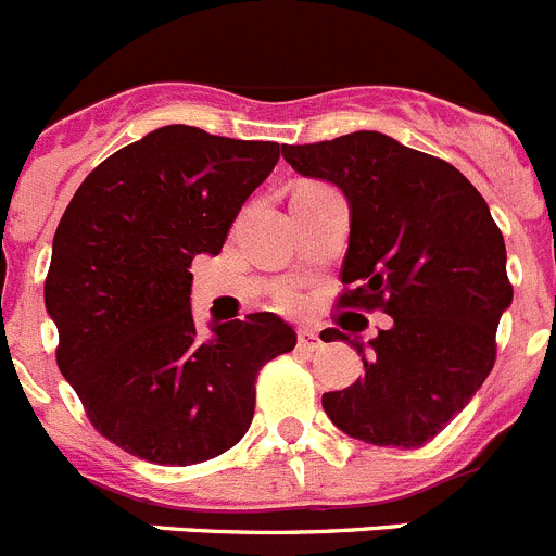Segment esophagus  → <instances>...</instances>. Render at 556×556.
Masks as SVG:
<instances>
[{
  "mask_svg": "<svg viewBox=\"0 0 556 556\" xmlns=\"http://www.w3.org/2000/svg\"><path fill=\"white\" fill-rule=\"evenodd\" d=\"M298 348L303 350V353H314V350L323 348V339H319L317 330H300L298 333Z\"/></svg>",
  "mask_w": 556,
  "mask_h": 556,
  "instance_id": "esophagus-1",
  "label": "esophagus"
}]
</instances>
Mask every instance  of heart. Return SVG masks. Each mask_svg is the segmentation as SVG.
<instances>
[{"label":"heart","instance_id":"1","mask_svg":"<svg viewBox=\"0 0 556 556\" xmlns=\"http://www.w3.org/2000/svg\"><path fill=\"white\" fill-rule=\"evenodd\" d=\"M283 300H287L289 305H294V303H298V298H294V294H287V298H283Z\"/></svg>","mask_w":556,"mask_h":556}]
</instances>
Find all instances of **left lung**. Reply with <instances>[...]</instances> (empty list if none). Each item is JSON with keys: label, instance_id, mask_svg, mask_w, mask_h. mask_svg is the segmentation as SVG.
<instances>
[{"label": "left lung", "instance_id": "left-lung-1", "mask_svg": "<svg viewBox=\"0 0 556 556\" xmlns=\"http://www.w3.org/2000/svg\"><path fill=\"white\" fill-rule=\"evenodd\" d=\"M300 176L350 201L339 308L389 314V330L350 341L364 380L323 394L341 432L375 446L427 444L480 391L513 303L504 237L477 187L450 162L380 131L283 146ZM325 341L344 339L330 328Z\"/></svg>", "mask_w": 556, "mask_h": 556}]
</instances>
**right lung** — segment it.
Listing matches in <instances>:
<instances>
[{"label": "right lung", "instance_id": "right-lung-1", "mask_svg": "<svg viewBox=\"0 0 556 556\" xmlns=\"http://www.w3.org/2000/svg\"><path fill=\"white\" fill-rule=\"evenodd\" d=\"M278 142L173 124L106 156L60 220L46 275L58 366L90 425L129 455L192 466L248 432L256 378L298 336L269 312L201 336L192 258L217 256Z\"/></svg>", "mask_w": 556, "mask_h": 556}]
</instances>
